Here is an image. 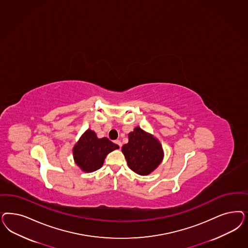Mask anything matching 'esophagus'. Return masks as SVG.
I'll return each mask as SVG.
<instances>
[{
  "instance_id": "esophagus-1",
  "label": "esophagus",
  "mask_w": 248,
  "mask_h": 248,
  "mask_svg": "<svg viewBox=\"0 0 248 248\" xmlns=\"http://www.w3.org/2000/svg\"><path fill=\"white\" fill-rule=\"evenodd\" d=\"M114 142L117 144V145H118V146H119L120 148H121V146H122V143H121V141H120V140H115Z\"/></svg>"
}]
</instances>
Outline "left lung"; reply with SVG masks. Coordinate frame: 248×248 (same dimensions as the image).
Returning <instances> with one entry per match:
<instances>
[{
	"label": "left lung",
	"instance_id": "8db88e82",
	"mask_svg": "<svg viewBox=\"0 0 248 248\" xmlns=\"http://www.w3.org/2000/svg\"><path fill=\"white\" fill-rule=\"evenodd\" d=\"M128 167L140 175H148L159 166L163 152L159 140L140 127L128 134V142L122 147Z\"/></svg>",
	"mask_w": 248,
	"mask_h": 248
}]
</instances>
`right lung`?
Segmentation results:
<instances>
[{"label": "right lung", "instance_id": "add662e5", "mask_svg": "<svg viewBox=\"0 0 248 248\" xmlns=\"http://www.w3.org/2000/svg\"><path fill=\"white\" fill-rule=\"evenodd\" d=\"M117 149H119L117 144L107 138L98 139L94 131L88 129L74 147L73 154L81 170L91 172L100 168L106 156Z\"/></svg>", "mask_w": 248, "mask_h": 248}]
</instances>
